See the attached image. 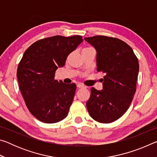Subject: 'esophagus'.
I'll use <instances>...</instances> for the list:
<instances>
[{
  "label": "esophagus",
  "instance_id": "34e87169",
  "mask_svg": "<svg viewBox=\"0 0 157 157\" xmlns=\"http://www.w3.org/2000/svg\"><path fill=\"white\" fill-rule=\"evenodd\" d=\"M77 87L79 89H84V88H86V86H84V85L82 84H77Z\"/></svg>",
  "mask_w": 157,
  "mask_h": 157
}]
</instances>
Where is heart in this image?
Returning <instances> with one entry per match:
<instances>
[{"mask_svg":"<svg viewBox=\"0 0 157 157\" xmlns=\"http://www.w3.org/2000/svg\"><path fill=\"white\" fill-rule=\"evenodd\" d=\"M88 48H84V49H88Z\"/></svg>","mask_w":157,"mask_h":157,"instance_id":"b5f03b06","label":"heart"}]
</instances>
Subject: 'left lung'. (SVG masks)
Segmentation results:
<instances>
[{
  "mask_svg": "<svg viewBox=\"0 0 157 157\" xmlns=\"http://www.w3.org/2000/svg\"><path fill=\"white\" fill-rule=\"evenodd\" d=\"M97 51V71L105 74L103 89H91L86 102L90 116L101 123H110L126 112L136 89L139 61L128 44L107 36L84 38Z\"/></svg>",
  "mask_w": 157,
  "mask_h": 157,
  "instance_id": "obj_1",
  "label": "left lung"
}]
</instances>
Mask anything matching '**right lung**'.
<instances>
[{
    "label": "right lung",
    "instance_id": "add662e5",
    "mask_svg": "<svg viewBox=\"0 0 157 157\" xmlns=\"http://www.w3.org/2000/svg\"><path fill=\"white\" fill-rule=\"evenodd\" d=\"M82 41L79 35L47 37L34 42L23 54L17 72L18 85L28 110L39 121L55 123L67 116L76 85L56 80L55 74Z\"/></svg>",
    "mask_w": 157,
    "mask_h": 157
}]
</instances>
